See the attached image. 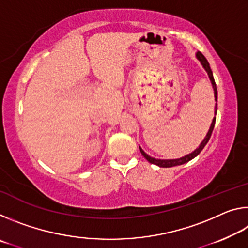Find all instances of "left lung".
<instances>
[{"instance_id": "1", "label": "left lung", "mask_w": 248, "mask_h": 248, "mask_svg": "<svg viewBox=\"0 0 248 248\" xmlns=\"http://www.w3.org/2000/svg\"><path fill=\"white\" fill-rule=\"evenodd\" d=\"M197 58H198V60L201 62V64L204 68V70L207 71V73L209 75V78L210 81H211L212 84V87H213V91H215V98H216V102H217V85H216V82H215V78H213V74H212V71L210 69V65H209V62L207 61V59L204 58V56L201 52H197ZM217 104L216 103V115H217ZM215 124H216V117L213 118L212 120V124L210 125V129L207 133V136L203 139V141L201 142V144L199 145V148H197L194 152L188 154V155H185V156L180 157V158H176V159H157V158H154V157H151L150 155L146 154L143 150L140 148L141 151V154L143 155V156L148 159V161L151 163V164H155L159 167H173V166H177V165H182L185 164V163L191 161L192 158H195L197 155H198L201 151L203 150V148L205 146V144L208 143V141L210 140V137H211L212 131H213V128H215Z\"/></svg>"}]
</instances>
